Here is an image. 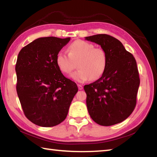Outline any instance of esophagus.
Returning <instances> with one entry per match:
<instances>
[{
  "mask_svg": "<svg viewBox=\"0 0 157 157\" xmlns=\"http://www.w3.org/2000/svg\"><path fill=\"white\" fill-rule=\"evenodd\" d=\"M78 86L79 90H82V89H83V86H82L81 84H78Z\"/></svg>",
  "mask_w": 157,
  "mask_h": 157,
  "instance_id": "1",
  "label": "esophagus"
}]
</instances>
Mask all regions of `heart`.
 I'll return each mask as SVG.
<instances>
[{
	"mask_svg": "<svg viewBox=\"0 0 157 157\" xmlns=\"http://www.w3.org/2000/svg\"><path fill=\"white\" fill-rule=\"evenodd\" d=\"M57 66L63 73L70 74L75 68L76 72L71 75L74 80L84 82L90 79L97 80L104 74L108 62L107 52L100 48H95L89 42L77 40L68 48V53L60 50L57 53Z\"/></svg>",
	"mask_w": 157,
	"mask_h": 157,
	"instance_id": "b5f03b06",
	"label": "heart"
}]
</instances>
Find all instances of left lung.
Returning <instances> with one entry per match:
<instances>
[{
	"label": "left lung",
	"instance_id": "left-lung-1",
	"mask_svg": "<svg viewBox=\"0 0 157 157\" xmlns=\"http://www.w3.org/2000/svg\"><path fill=\"white\" fill-rule=\"evenodd\" d=\"M85 39L100 45L108 58L102 76L84 86L89 115L100 125L120 123L131 115L136 105L140 78L136 59L120 41L108 34Z\"/></svg>",
	"mask_w": 157,
	"mask_h": 157
}]
</instances>
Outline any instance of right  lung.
Masks as SVG:
<instances>
[{
  "label": "right lung",
  "instance_id": "right-lung-1",
  "mask_svg": "<svg viewBox=\"0 0 157 157\" xmlns=\"http://www.w3.org/2000/svg\"><path fill=\"white\" fill-rule=\"evenodd\" d=\"M71 38L41 37L23 47L16 63L17 91L25 116L36 125L50 127L65 120L78 91L57 66L56 56Z\"/></svg>",
  "mask_w": 157,
  "mask_h": 157
}]
</instances>
